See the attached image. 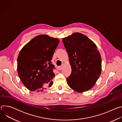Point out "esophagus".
Listing matches in <instances>:
<instances>
[{
	"instance_id": "obj_1",
	"label": "esophagus",
	"mask_w": 122,
	"mask_h": 122,
	"mask_svg": "<svg viewBox=\"0 0 122 122\" xmlns=\"http://www.w3.org/2000/svg\"><path fill=\"white\" fill-rule=\"evenodd\" d=\"M62 68H63V67H62V66H58V67H57V69H58V70H59V71H60V70H61V69H62Z\"/></svg>"
}]
</instances>
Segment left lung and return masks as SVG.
Returning a JSON list of instances; mask_svg holds the SVG:
<instances>
[{
	"label": "left lung",
	"mask_w": 122,
	"mask_h": 122,
	"mask_svg": "<svg viewBox=\"0 0 122 122\" xmlns=\"http://www.w3.org/2000/svg\"><path fill=\"white\" fill-rule=\"evenodd\" d=\"M62 41L71 67V73L66 78L68 85L77 92L88 91L101 73V57L97 45L78 32L63 38Z\"/></svg>",
	"instance_id": "1"
}]
</instances>
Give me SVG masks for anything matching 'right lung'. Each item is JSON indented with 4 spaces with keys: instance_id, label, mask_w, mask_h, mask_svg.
Returning <instances> with one entry per match:
<instances>
[{
    "instance_id": "1",
    "label": "right lung",
    "mask_w": 122,
    "mask_h": 122,
    "mask_svg": "<svg viewBox=\"0 0 122 122\" xmlns=\"http://www.w3.org/2000/svg\"><path fill=\"white\" fill-rule=\"evenodd\" d=\"M59 40L40 35L29 41L17 58V72L29 90L43 92L53 84L55 68L51 60Z\"/></svg>"
}]
</instances>
